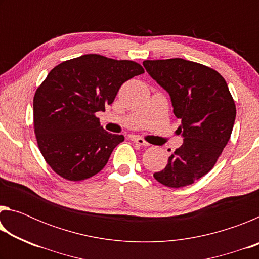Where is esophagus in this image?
Segmentation results:
<instances>
[{
  "label": "esophagus",
  "mask_w": 259,
  "mask_h": 259,
  "mask_svg": "<svg viewBox=\"0 0 259 259\" xmlns=\"http://www.w3.org/2000/svg\"><path fill=\"white\" fill-rule=\"evenodd\" d=\"M131 142H134L136 144H138V145H142V146H148L150 144H148L147 142H145L143 138L138 137V136H131Z\"/></svg>",
  "instance_id": "34e87169"
}]
</instances>
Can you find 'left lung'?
<instances>
[{
    "label": "left lung",
    "instance_id": "8db88e82",
    "mask_svg": "<svg viewBox=\"0 0 259 259\" xmlns=\"http://www.w3.org/2000/svg\"><path fill=\"white\" fill-rule=\"evenodd\" d=\"M147 73L170 95L184 143L153 176L162 185L179 188L211 170L230 140L236 107L217 71L182 58L144 60Z\"/></svg>",
    "mask_w": 259,
    "mask_h": 259
}]
</instances>
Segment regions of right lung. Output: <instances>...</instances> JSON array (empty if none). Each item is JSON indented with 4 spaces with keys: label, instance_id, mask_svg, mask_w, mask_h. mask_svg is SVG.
Here are the masks:
<instances>
[{
    "label": "right lung",
    "instance_id": "right-lung-1",
    "mask_svg": "<svg viewBox=\"0 0 259 259\" xmlns=\"http://www.w3.org/2000/svg\"><path fill=\"white\" fill-rule=\"evenodd\" d=\"M144 73L133 60L83 55L57 65L33 99L34 133L50 168L67 181L98 174L122 135L107 133L96 113L105 111L125 81Z\"/></svg>",
    "mask_w": 259,
    "mask_h": 259
}]
</instances>
